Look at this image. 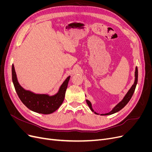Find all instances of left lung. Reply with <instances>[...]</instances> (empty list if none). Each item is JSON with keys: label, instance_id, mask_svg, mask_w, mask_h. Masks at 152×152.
Masks as SVG:
<instances>
[{"label": "left lung", "instance_id": "obj_1", "mask_svg": "<svg viewBox=\"0 0 152 152\" xmlns=\"http://www.w3.org/2000/svg\"><path fill=\"white\" fill-rule=\"evenodd\" d=\"M137 77H138V72H137V68L136 67V71H135V82H134V84H133L132 86L131 87V88L129 89V91L127 92V93L125 96V97L124 98V99H122V102H121L118 104L116 105V107H115L111 112L108 113L102 114V115H112L113 113H116L118 111H120L121 109H122L128 103V102H129L131 98H132L133 94H134V93L136 87V85H137ZM86 102H87V104H88L90 109L92 110V111L94 112V110H93V108H92L91 104V102H89V101L86 100ZM95 113L97 114L96 112H95Z\"/></svg>", "mask_w": 152, "mask_h": 152}]
</instances>
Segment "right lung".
Wrapping results in <instances>:
<instances>
[{
	"mask_svg": "<svg viewBox=\"0 0 152 152\" xmlns=\"http://www.w3.org/2000/svg\"><path fill=\"white\" fill-rule=\"evenodd\" d=\"M70 78V76L67 77L56 94L53 96L46 94H36L29 91L25 90L19 84L13 64L12 65V80L18 97L27 108L31 111L39 113H52L60 107L65 98Z\"/></svg>",
	"mask_w": 152,
	"mask_h": 152,
	"instance_id": "right-lung-1",
	"label": "right lung"
}]
</instances>
